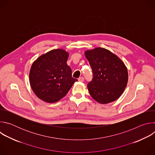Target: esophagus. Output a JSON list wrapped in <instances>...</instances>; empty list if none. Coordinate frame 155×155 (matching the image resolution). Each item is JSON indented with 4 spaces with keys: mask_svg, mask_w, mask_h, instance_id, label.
Here are the masks:
<instances>
[{
    "mask_svg": "<svg viewBox=\"0 0 155 155\" xmlns=\"http://www.w3.org/2000/svg\"><path fill=\"white\" fill-rule=\"evenodd\" d=\"M78 81H84V77H80L79 78H78Z\"/></svg>",
    "mask_w": 155,
    "mask_h": 155,
    "instance_id": "34e87169",
    "label": "esophagus"
}]
</instances>
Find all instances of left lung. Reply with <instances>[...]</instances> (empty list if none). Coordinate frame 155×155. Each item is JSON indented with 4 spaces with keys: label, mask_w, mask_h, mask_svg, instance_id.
Masks as SVG:
<instances>
[{
    "label": "left lung",
    "mask_w": 155,
    "mask_h": 155,
    "mask_svg": "<svg viewBox=\"0 0 155 155\" xmlns=\"http://www.w3.org/2000/svg\"><path fill=\"white\" fill-rule=\"evenodd\" d=\"M85 56L93 71L92 80L87 84L91 97L101 104L118 99L127 83L128 74L124 64L103 48L86 51Z\"/></svg>",
    "instance_id": "obj_1"
}]
</instances>
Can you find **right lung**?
I'll return each mask as SVG.
<instances>
[{
  "mask_svg": "<svg viewBox=\"0 0 155 155\" xmlns=\"http://www.w3.org/2000/svg\"><path fill=\"white\" fill-rule=\"evenodd\" d=\"M68 53L61 49L51 50L40 56L32 65L29 81L32 89L41 100L53 103L68 94L75 81L67 64Z\"/></svg>",
  "mask_w": 155,
  "mask_h": 155,
  "instance_id": "right-lung-1",
  "label": "right lung"
}]
</instances>
